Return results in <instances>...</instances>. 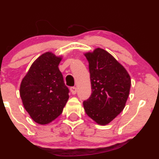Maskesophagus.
Wrapping results in <instances>:
<instances>
[{
  "label": "esophagus",
  "mask_w": 159,
  "mask_h": 159,
  "mask_svg": "<svg viewBox=\"0 0 159 159\" xmlns=\"http://www.w3.org/2000/svg\"><path fill=\"white\" fill-rule=\"evenodd\" d=\"M70 91L71 93H72V94H76V93H77V88H76L75 87H72L70 88Z\"/></svg>",
  "instance_id": "esophagus-1"
}]
</instances>
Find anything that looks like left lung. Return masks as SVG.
<instances>
[{"mask_svg":"<svg viewBox=\"0 0 159 159\" xmlns=\"http://www.w3.org/2000/svg\"><path fill=\"white\" fill-rule=\"evenodd\" d=\"M89 63L92 94L84 101L86 114L99 125H106L125 107L131 87L125 69L102 48L85 54Z\"/></svg>","mask_w":159,"mask_h":159,"instance_id":"1","label":"left lung"}]
</instances>
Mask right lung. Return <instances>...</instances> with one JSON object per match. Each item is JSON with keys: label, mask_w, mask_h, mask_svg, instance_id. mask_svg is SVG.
I'll use <instances>...</instances> for the list:
<instances>
[{"label": "right lung", "mask_w": 159, "mask_h": 159, "mask_svg": "<svg viewBox=\"0 0 159 159\" xmlns=\"http://www.w3.org/2000/svg\"><path fill=\"white\" fill-rule=\"evenodd\" d=\"M61 57L46 52L34 61L21 81L20 96L36 123L45 125L57 118L69 99V90L58 68Z\"/></svg>", "instance_id": "obj_1"}]
</instances>
